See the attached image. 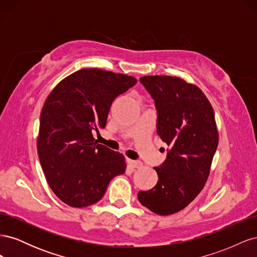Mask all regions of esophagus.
Wrapping results in <instances>:
<instances>
[{
    "instance_id": "34e87169",
    "label": "esophagus",
    "mask_w": 257,
    "mask_h": 257,
    "mask_svg": "<svg viewBox=\"0 0 257 257\" xmlns=\"http://www.w3.org/2000/svg\"><path fill=\"white\" fill-rule=\"evenodd\" d=\"M126 162H127V164H128L132 168H139V167L143 166V163L139 162V161H134V160L127 159Z\"/></svg>"
}]
</instances>
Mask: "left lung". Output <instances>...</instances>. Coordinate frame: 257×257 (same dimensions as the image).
Masks as SVG:
<instances>
[{
	"label": "left lung",
	"mask_w": 257,
	"mask_h": 257,
	"mask_svg": "<svg viewBox=\"0 0 257 257\" xmlns=\"http://www.w3.org/2000/svg\"><path fill=\"white\" fill-rule=\"evenodd\" d=\"M141 82L154 99L158 135L169 150L154 167L157 185L139 192L138 199L154 213L174 214L194 200L209 177L219 144L214 111L203 91L179 77L144 76Z\"/></svg>",
	"instance_id": "8db88e82"
}]
</instances>
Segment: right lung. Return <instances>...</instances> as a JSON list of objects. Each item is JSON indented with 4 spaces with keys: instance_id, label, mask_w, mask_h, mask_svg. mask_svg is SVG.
Returning <instances> with one entry per match:
<instances>
[{
    "instance_id": "obj_1",
    "label": "right lung",
    "mask_w": 257,
    "mask_h": 257,
    "mask_svg": "<svg viewBox=\"0 0 257 257\" xmlns=\"http://www.w3.org/2000/svg\"><path fill=\"white\" fill-rule=\"evenodd\" d=\"M136 78L99 68H83L61 80L43 106L37 153L50 189L66 205L97 203L110 180L125 173L123 154L95 142L113 99Z\"/></svg>"
}]
</instances>
